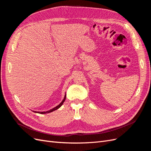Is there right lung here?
I'll return each instance as SVG.
<instances>
[{
  "mask_svg": "<svg viewBox=\"0 0 151 151\" xmlns=\"http://www.w3.org/2000/svg\"><path fill=\"white\" fill-rule=\"evenodd\" d=\"M65 99H66V94H65L64 98H63L62 101L60 104H59L58 105H57V106H55V108H52L51 109H50V110H48V111H41V112H40V111H33L35 113H40V114H46V113H51V112H52V111H53L55 110H57V109H58L59 108H60L62 106V105L63 104V103H64Z\"/></svg>",
  "mask_w": 151,
  "mask_h": 151,
  "instance_id": "1",
  "label": "right lung"
}]
</instances>
